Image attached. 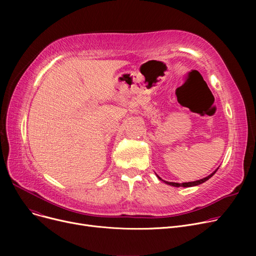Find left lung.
I'll return each instance as SVG.
<instances>
[{"instance_id": "8db88e82", "label": "left lung", "mask_w": 256, "mask_h": 256, "mask_svg": "<svg viewBox=\"0 0 256 256\" xmlns=\"http://www.w3.org/2000/svg\"><path fill=\"white\" fill-rule=\"evenodd\" d=\"M217 170H218V168L214 170L212 174H210L208 176H206V178H202V180H195V182H182V184H178V182H166V180H163L162 178H160V176H158V180H162L164 182H166L167 184H170V186H184V188H186V186H198V184H202V182H206L208 180H210L214 173L217 172Z\"/></svg>"}]
</instances>
